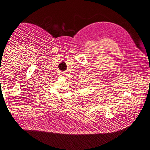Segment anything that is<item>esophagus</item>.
Segmentation results:
<instances>
[{
  "instance_id": "1",
  "label": "esophagus",
  "mask_w": 150,
  "mask_h": 150,
  "mask_svg": "<svg viewBox=\"0 0 150 150\" xmlns=\"http://www.w3.org/2000/svg\"><path fill=\"white\" fill-rule=\"evenodd\" d=\"M60 75H61V76H64V73L62 72V73L60 74Z\"/></svg>"
}]
</instances>
